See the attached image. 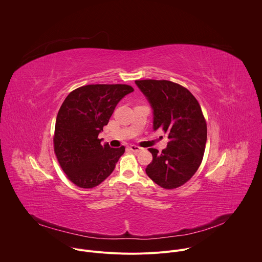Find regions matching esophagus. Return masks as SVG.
I'll use <instances>...</instances> for the list:
<instances>
[{"label": "esophagus", "mask_w": 262, "mask_h": 262, "mask_svg": "<svg viewBox=\"0 0 262 262\" xmlns=\"http://www.w3.org/2000/svg\"><path fill=\"white\" fill-rule=\"evenodd\" d=\"M129 149L131 150V151H133V152H139V151H141V147H139V146H137V145H130L129 146Z\"/></svg>", "instance_id": "esophagus-1"}]
</instances>
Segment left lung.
Masks as SVG:
<instances>
[{"mask_svg": "<svg viewBox=\"0 0 262 262\" xmlns=\"http://www.w3.org/2000/svg\"><path fill=\"white\" fill-rule=\"evenodd\" d=\"M154 110V130L168 134L167 148L148 150L152 162L147 176L165 189H174L196 173L201 165L206 138V121L195 96L187 88L169 80H136Z\"/></svg>", "mask_w": 262, "mask_h": 262, "instance_id": "left-lung-1", "label": "left lung"}]
</instances>
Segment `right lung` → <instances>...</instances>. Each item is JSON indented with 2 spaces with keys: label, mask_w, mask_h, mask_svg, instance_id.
Wrapping results in <instances>:
<instances>
[{
  "label": "right lung",
  "mask_w": 262,
  "mask_h": 262,
  "mask_svg": "<svg viewBox=\"0 0 262 262\" xmlns=\"http://www.w3.org/2000/svg\"><path fill=\"white\" fill-rule=\"evenodd\" d=\"M134 89L127 84H90L71 91L55 126L54 150L67 178L80 188H93L114 171L125 147L101 145L98 134L118 102Z\"/></svg>",
  "instance_id": "add662e5"
}]
</instances>
